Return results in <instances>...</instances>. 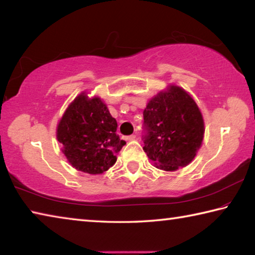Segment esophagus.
<instances>
[{
	"label": "esophagus",
	"mask_w": 255,
	"mask_h": 255,
	"mask_svg": "<svg viewBox=\"0 0 255 255\" xmlns=\"http://www.w3.org/2000/svg\"><path fill=\"white\" fill-rule=\"evenodd\" d=\"M136 138V135L135 133H132V135H129L126 137V140H133Z\"/></svg>",
	"instance_id": "34e87169"
}]
</instances>
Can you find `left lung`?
Listing matches in <instances>:
<instances>
[{
  "label": "left lung",
  "instance_id": "8db88e82",
  "mask_svg": "<svg viewBox=\"0 0 255 255\" xmlns=\"http://www.w3.org/2000/svg\"><path fill=\"white\" fill-rule=\"evenodd\" d=\"M143 150L167 172L194 159L204 137V120L194 99L177 86L157 94L143 110Z\"/></svg>",
  "mask_w": 255,
  "mask_h": 255
}]
</instances>
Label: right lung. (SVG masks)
<instances>
[{"instance_id": "right-lung-1", "label": "right lung", "mask_w": 255, "mask_h": 255, "mask_svg": "<svg viewBox=\"0 0 255 255\" xmlns=\"http://www.w3.org/2000/svg\"><path fill=\"white\" fill-rule=\"evenodd\" d=\"M117 122L98 97L89 99L79 95L63 114L57 128V138L63 154L78 170L101 174L116 163L126 141L116 133Z\"/></svg>"}]
</instances>
